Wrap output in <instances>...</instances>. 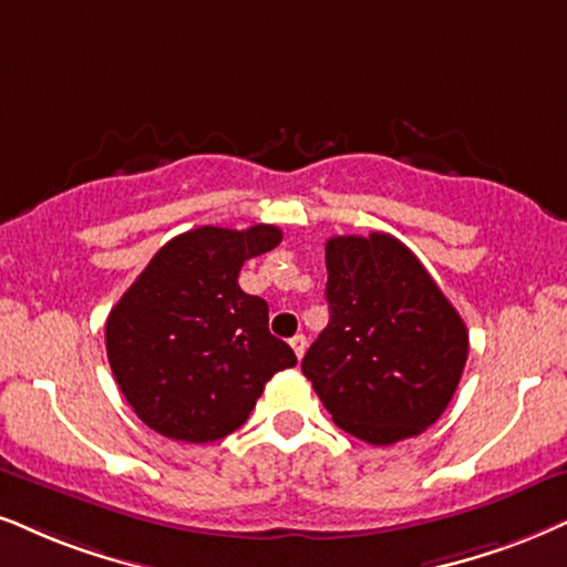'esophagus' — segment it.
<instances>
[{
  "label": "esophagus",
  "mask_w": 567,
  "mask_h": 567,
  "mask_svg": "<svg viewBox=\"0 0 567 567\" xmlns=\"http://www.w3.org/2000/svg\"><path fill=\"white\" fill-rule=\"evenodd\" d=\"M290 346H292V350H296V355H298V358H303V353H306V337H303V334H296V337H292Z\"/></svg>",
  "instance_id": "1"
}]
</instances>
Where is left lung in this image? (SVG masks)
<instances>
[{"mask_svg": "<svg viewBox=\"0 0 567 567\" xmlns=\"http://www.w3.org/2000/svg\"><path fill=\"white\" fill-rule=\"evenodd\" d=\"M329 324L300 369L334 424L369 444L432 426L453 400L468 329L403 243L386 233L327 240Z\"/></svg>", "mask_w": 567, "mask_h": 567, "instance_id": "obj_1", "label": "left lung"}]
</instances>
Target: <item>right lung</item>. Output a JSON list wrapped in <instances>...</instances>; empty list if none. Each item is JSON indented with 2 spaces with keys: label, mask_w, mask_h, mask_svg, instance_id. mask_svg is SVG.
<instances>
[{
  "label": "right lung",
  "mask_w": 567,
  "mask_h": 567,
  "mask_svg": "<svg viewBox=\"0 0 567 567\" xmlns=\"http://www.w3.org/2000/svg\"><path fill=\"white\" fill-rule=\"evenodd\" d=\"M282 230L196 227L156 250L106 319V358L135 415L181 442H214L246 424L264 384L296 367L269 332V306L240 290V267Z\"/></svg>",
  "instance_id": "obj_1"
}]
</instances>
